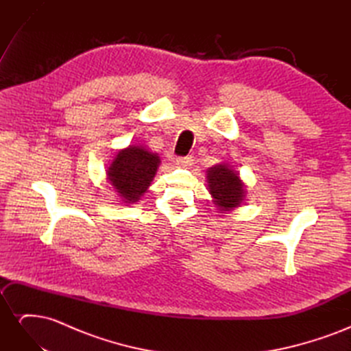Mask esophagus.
<instances>
[{
	"mask_svg": "<svg viewBox=\"0 0 351 351\" xmlns=\"http://www.w3.org/2000/svg\"><path fill=\"white\" fill-rule=\"evenodd\" d=\"M176 164H177L178 167L189 168V167H192V164H193V159H192V156H183V158H177V159H176Z\"/></svg>",
	"mask_w": 351,
	"mask_h": 351,
	"instance_id": "1",
	"label": "esophagus"
}]
</instances>
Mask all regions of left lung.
Segmentation results:
<instances>
[{
    "mask_svg": "<svg viewBox=\"0 0 351 351\" xmlns=\"http://www.w3.org/2000/svg\"><path fill=\"white\" fill-rule=\"evenodd\" d=\"M208 192L214 205L226 214L228 210L239 208L246 199V184L240 174L230 164H217L206 171Z\"/></svg>",
    "mask_w": 351,
    "mask_h": 351,
    "instance_id": "8db88e82",
    "label": "left lung"
}]
</instances>
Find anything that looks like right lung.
<instances>
[{"instance_id": "right-lung-1", "label": "right lung", "mask_w": 351, "mask_h": 351, "mask_svg": "<svg viewBox=\"0 0 351 351\" xmlns=\"http://www.w3.org/2000/svg\"><path fill=\"white\" fill-rule=\"evenodd\" d=\"M161 164L158 154L142 145H129L115 154L107 168V180L121 204H136L147 192Z\"/></svg>"}]
</instances>
